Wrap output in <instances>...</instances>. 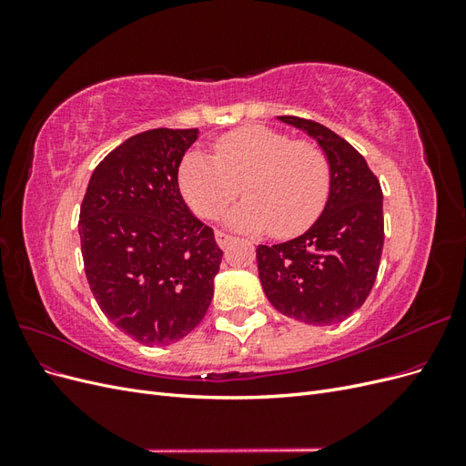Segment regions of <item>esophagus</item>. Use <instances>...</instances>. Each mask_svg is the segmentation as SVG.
<instances>
[{"mask_svg":"<svg viewBox=\"0 0 466 466\" xmlns=\"http://www.w3.org/2000/svg\"><path fill=\"white\" fill-rule=\"evenodd\" d=\"M216 241H218V245H219L221 248H225V247H228V245L233 241V237H231L229 233H225V231H216Z\"/></svg>","mask_w":466,"mask_h":466,"instance_id":"esophagus-1","label":"esophagus"}]
</instances>
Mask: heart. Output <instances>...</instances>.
Here are the masks:
<instances>
[{"label": "heart", "instance_id": "b5f03b06", "mask_svg": "<svg viewBox=\"0 0 466 466\" xmlns=\"http://www.w3.org/2000/svg\"><path fill=\"white\" fill-rule=\"evenodd\" d=\"M330 161L315 142L291 139L268 126H241L218 137L214 157L188 151L178 167V188L206 219L228 214V225L248 233L288 238L311 228L330 194Z\"/></svg>", "mask_w": 466, "mask_h": 466}]
</instances>
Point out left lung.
<instances>
[{
	"mask_svg": "<svg viewBox=\"0 0 466 466\" xmlns=\"http://www.w3.org/2000/svg\"><path fill=\"white\" fill-rule=\"evenodd\" d=\"M307 132L330 161V194L303 235L258 245L257 262L268 301L281 315L315 327L342 322L368 299L385 241L383 190L363 155L319 122L278 116Z\"/></svg>",
	"mask_w": 466,
	"mask_h": 466,
	"instance_id": "obj_1",
	"label": "left lung"
}]
</instances>
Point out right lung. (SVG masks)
Wrapping results in <instances>:
<instances>
[{
  "label": "right lung",
  "mask_w": 466,
  "mask_h": 466,
  "mask_svg": "<svg viewBox=\"0 0 466 466\" xmlns=\"http://www.w3.org/2000/svg\"><path fill=\"white\" fill-rule=\"evenodd\" d=\"M198 130L155 128L96 165L79 211L81 255L106 319L146 346L198 327L214 298L223 250L178 188Z\"/></svg>",
  "instance_id": "1"
}]
</instances>
